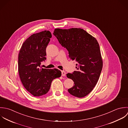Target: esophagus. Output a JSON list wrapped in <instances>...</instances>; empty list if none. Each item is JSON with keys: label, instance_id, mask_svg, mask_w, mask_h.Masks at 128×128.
<instances>
[{"label": "esophagus", "instance_id": "esophagus-1", "mask_svg": "<svg viewBox=\"0 0 128 128\" xmlns=\"http://www.w3.org/2000/svg\"><path fill=\"white\" fill-rule=\"evenodd\" d=\"M61 73H62V76H65L66 75V72L64 71H61Z\"/></svg>", "mask_w": 128, "mask_h": 128}]
</instances>
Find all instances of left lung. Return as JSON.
Here are the masks:
<instances>
[{"label":"left lung","instance_id":"8db88e82","mask_svg":"<svg viewBox=\"0 0 128 128\" xmlns=\"http://www.w3.org/2000/svg\"><path fill=\"white\" fill-rule=\"evenodd\" d=\"M53 34L67 49L69 58L77 63L76 71L67 74L74 82L68 92L78 98L86 96L96 86L102 70L103 63L98 41L80 28H56Z\"/></svg>","mask_w":128,"mask_h":128}]
</instances>
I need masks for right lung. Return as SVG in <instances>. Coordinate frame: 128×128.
I'll return each mask as SVG.
<instances>
[{
    "label": "right lung",
    "mask_w": 128,
    "mask_h": 128,
    "mask_svg": "<svg viewBox=\"0 0 128 128\" xmlns=\"http://www.w3.org/2000/svg\"><path fill=\"white\" fill-rule=\"evenodd\" d=\"M52 37L51 32L44 30L30 36L23 43L18 56V71L26 90L34 96L46 94L52 81L61 77L57 69L40 68L46 60V48Z\"/></svg>",
    "instance_id": "add662e5"
}]
</instances>
